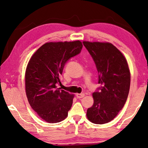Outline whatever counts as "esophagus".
Here are the masks:
<instances>
[{"instance_id": "obj_1", "label": "esophagus", "mask_w": 148, "mask_h": 148, "mask_svg": "<svg viewBox=\"0 0 148 148\" xmlns=\"http://www.w3.org/2000/svg\"><path fill=\"white\" fill-rule=\"evenodd\" d=\"M85 96V95L84 93H77L76 94V97L77 99H82Z\"/></svg>"}]
</instances>
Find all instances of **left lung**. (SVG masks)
<instances>
[{
    "mask_svg": "<svg viewBox=\"0 0 148 148\" xmlns=\"http://www.w3.org/2000/svg\"><path fill=\"white\" fill-rule=\"evenodd\" d=\"M99 72L100 92L92 93L93 105L87 109V117L95 124L113 120L123 108L128 97L131 73L127 59L110 42L84 41Z\"/></svg>",
    "mask_w": 148,
    "mask_h": 148,
    "instance_id": "1",
    "label": "left lung"
}]
</instances>
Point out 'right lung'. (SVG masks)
<instances>
[{"instance_id": "1", "label": "right lung", "mask_w": 148, "mask_h": 148, "mask_svg": "<svg viewBox=\"0 0 148 148\" xmlns=\"http://www.w3.org/2000/svg\"><path fill=\"white\" fill-rule=\"evenodd\" d=\"M82 42H47L35 51L27 66L25 91L30 105L38 116L49 123L68 116L74 95L60 88V76L66 62L79 54Z\"/></svg>"}]
</instances>
